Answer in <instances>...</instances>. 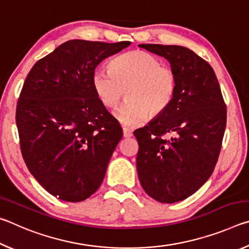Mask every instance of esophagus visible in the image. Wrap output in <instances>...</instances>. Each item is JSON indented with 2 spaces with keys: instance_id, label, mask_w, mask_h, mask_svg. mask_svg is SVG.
<instances>
[{
  "instance_id": "obj_1",
  "label": "esophagus",
  "mask_w": 249,
  "mask_h": 249,
  "mask_svg": "<svg viewBox=\"0 0 249 249\" xmlns=\"http://www.w3.org/2000/svg\"><path fill=\"white\" fill-rule=\"evenodd\" d=\"M123 135H124V137H126V138L132 137V136H133V132H132V130H130L129 128L124 127V128H123Z\"/></svg>"
}]
</instances>
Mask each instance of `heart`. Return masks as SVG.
Returning <instances> with one entry per match:
<instances>
[{"mask_svg": "<svg viewBox=\"0 0 249 249\" xmlns=\"http://www.w3.org/2000/svg\"><path fill=\"white\" fill-rule=\"evenodd\" d=\"M92 87L101 103L115 107L126 91V100L115 112L117 121L135 127L149 115L157 116L171 104L177 90V75L169 67L144 50L120 54L111 69L99 67L92 74Z\"/></svg>", "mask_w": 249, "mask_h": 249, "instance_id": "1", "label": "heart"}]
</instances>
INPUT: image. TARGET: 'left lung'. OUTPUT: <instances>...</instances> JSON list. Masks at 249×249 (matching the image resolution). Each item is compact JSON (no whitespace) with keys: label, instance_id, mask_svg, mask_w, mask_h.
I'll use <instances>...</instances> for the list:
<instances>
[{"label":"left lung","instance_id":"left-lung-1","mask_svg":"<svg viewBox=\"0 0 249 249\" xmlns=\"http://www.w3.org/2000/svg\"><path fill=\"white\" fill-rule=\"evenodd\" d=\"M170 62L177 75L171 104L134 132L142 189L161 203L193 195L212 175L226 126V105L214 70L192 50L176 45L142 44ZM173 135L170 140L164 137Z\"/></svg>","mask_w":249,"mask_h":249}]
</instances>
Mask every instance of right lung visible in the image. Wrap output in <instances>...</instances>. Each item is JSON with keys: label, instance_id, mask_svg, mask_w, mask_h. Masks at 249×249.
Listing matches in <instances>:
<instances>
[{"label": "right lung", "instance_id": "add662e5", "mask_svg": "<svg viewBox=\"0 0 249 249\" xmlns=\"http://www.w3.org/2000/svg\"><path fill=\"white\" fill-rule=\"evenodd\" d=\"M129 45L66 41L27 74L16 107L20 150L34 178L58 199L83 201L102 183L123 130L96 96L92 74Z\"/></svg>", "mask_w": 249, "mask_h": 249}]
</instances>
